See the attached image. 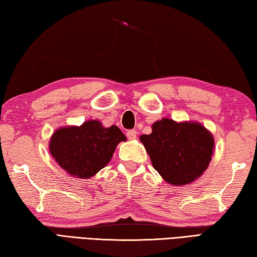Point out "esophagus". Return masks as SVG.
<instances>
[{
  "label": "esophagus",
  "instance_id": "34e87169",
  "mask_svg": "<svg viewBox=\"0 0 257 257\" xmlns=\"http://www.w3.org/2000/svg\"><path fill=\"white\" fill-rule=\"evenodd\" d=\"M127 137L129 141H134L137 137V132L136 130H129V132H127Z\"/></svg>",
  "mask_w": 257,
  "mask_h": 257
}]
</instances>
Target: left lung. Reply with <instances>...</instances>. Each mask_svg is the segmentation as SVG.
I'll return each mask as SVG.
<instances>
[{
    "label": "left lung",
    "mask_w": 257,
    "mask_h": 257,
    "mask_svg": "<svg viewBox=\"0 0 257 257\" xmlns=\"http://www.w3.org/2000/svg\"><path fill=\"white\" fill-rule=\"evenodd\" d=\"M141 142L154 169L167 183L177 186L198 180L214 152L212 134L197 121L157 120L152 124V134L142 135Z\"/></svg>",
    "instance_id": "obj_1"
}]
</instances>
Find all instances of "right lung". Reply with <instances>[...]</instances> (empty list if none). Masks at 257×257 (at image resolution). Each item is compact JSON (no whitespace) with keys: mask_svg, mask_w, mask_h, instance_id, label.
<instances>
[{"mask_svg":"<svg viewBox=\"0 0 257 257\" xmlns=\"http://www.w3.org/2000/svg\"><path fill=\"white\" fill-rule=\"evenodd\" d=\"M116 127L105 128L99 120L56 129L48 144L56 163L76 179H90L109 164L118 144L125 142Z\"/></svg>","mask_w":257,"mask_h":257,"instance_id":"obj_1","label":"right lung"}]
</instances>
